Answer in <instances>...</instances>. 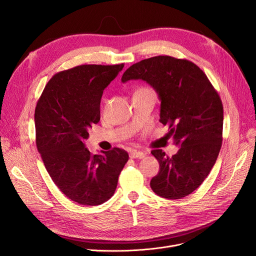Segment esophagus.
<instances>
[{"instance_id":"obj_1","label":"esophagus","mask_w":256,"mask_h":256,"mask_svg":"<svg viewBox=\"0 0 256 256\" xmlns=\"http://www.w3.org/2000/svg\"><path fill=\"white\" fill-rule=\"evenodd\" d=\"M145 154L143 152H139V150H132L130 152V158H144Z\"/></svg>"}]
</instances>
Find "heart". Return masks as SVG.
Listing matches in <instances>:
<instances>
[{
  "label": "heart",
  "instance_id": "1",
  "mask_svg": "<svg viewBox=\"0 0 256 256\" xmlns=\"http://www.w3.org/2000/svg\"><path fill=\"white\" fill-rule=\"evenodd\" d=\"M142 89H148V88H142Z\"/></svg>",
  "mask_w": 256,
  "mask_h": 256
}]
</instances>
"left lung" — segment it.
Instances as JSON below:
<instances>
[{
  "mask_svg": "<svg viewBox=\"0 0 256 256\" xmlns=\"http://www.w3.org/2000/svg\"><path fill=\"white\" fill-rule=\"evenodd\" d=\"M130 80H143L156 91L160 121L169 126L168 135L180 146L172 156L162 150L152 152L160 164L152 189L167 199L186 197L206 178L221 150L223 106L219 94L196 64L170 56L132 64L121 78L122 83Z\"/></svg>",
  "mask_w": 256,
  "mask_h": 256,
  "instance_id": "1",
  "label": "left lung"
}]
</instances>
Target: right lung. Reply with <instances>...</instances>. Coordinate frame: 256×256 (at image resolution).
<instances>
[{
  "label": "right lung",
  "instance_id": "right-lung-1",
  "mask_svg": "<svg viewBox=\"0 0 256 256\" xmlns=\"http://www.w3.org/2000/svg\"><path fill=\"white\" fill-rule=\"evenodd\" d=\"M124 66L89 64L60 72L48 80L36 106L37 150L52 182L78 204L109 200L128 160L120 148L91 154L84 143L100 119L104 88Z\"/></svg>",
  "mask_w": 256,
  "mask_h": 256
}]
</instances>
